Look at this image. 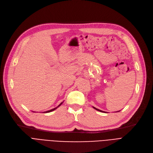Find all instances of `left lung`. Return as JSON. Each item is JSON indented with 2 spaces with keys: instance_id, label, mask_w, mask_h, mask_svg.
Listing matches in <instances>:
<instances>
[{
  "instance_id": "left-lung-1",
  "label": "left lung",
  "mask_w": 153,
  "mask_h": 153,
  "mask_svg": "<svg viewBox=\"0 0 153 153\" xmlns=\"http://www.w3.org/2000/svg\"><path fill=\"white\" fill-rule=\"evenodd\" d=\"M93 108L95 109L96 110H97V111H100V112H104V111H101V110H99V109H97V108H94V107H93Z\"/></svg>"
}]
</instances>
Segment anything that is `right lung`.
Returning a JSON list of instances; mask_svg holds the SVG:
<instances>
[{
    "label": "right lung",
    "instance_id": "obj_1",
    "mask_svg": "<svg viewBox=\"0 0 153 153\" xmlns=\"http://www.w3.org/2000/svg\"><path fill=\"white\" fill-rule=\"evenodd\" d=\"M62 104V102H61L60 104H59L58 106H57V107H56V108H54V109H51V110H49V111H45V112H44V113H47V112H52V111H54L55 109H56L58 107H59V106H60L61 104Z\"/></svg>",
    "mask_w": 153,
    "mask_h": 153
}]
</instances>
